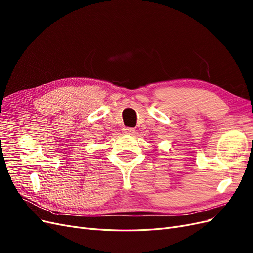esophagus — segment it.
<instances>
[{
  "mask_svg": "<svg viewBox=\"0 0 253 253\" xmlns=\"http://www.w3.org/2000/svg\"><path fill=\"white\" fill-rule=\"evenodd\" d=\"M122 131H124V134L126 135H134L135 133V129L133 127H125Z\"/></svg>",
  "mask_w": 253,
  "mask_h": 253,
  "instance_id": "esophagus-1",
  "label": "esophagus"
}]
</instances>
